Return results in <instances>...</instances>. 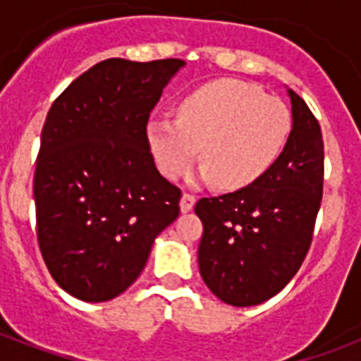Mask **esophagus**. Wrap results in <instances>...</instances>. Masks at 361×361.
I'll list each match as a JSON object with an SVG mask.
<instances>
[{
	"label": "esophagus",
	"instance_id": "esophagus-1",
	"mask_svg": "<svg viewBox=\"0 0 361 361\" xmlns=\"http://www.w3.org/2000/svg\"><path fill=\"white\" fill-rule=\"evenodd\" d=\"M195 202H197V197H195L192 192H183V197H181V202H180L181 212H183V214L191 212L192 206H195Z\"/></svg>",
	"mask_w": 361,
	"mask_h": 361
}]
</instances>
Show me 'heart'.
Wrapping results in <instances>:
<instances>
[{"instance_id":"obj_1","label":"heart","mask_w":361,"mask_h":361,"mask_svg":"<svg viewBox=\"0 0 361 361\" xmlns=\"http://www.w3.org/2000/svg\"><path fill=\"white\" fill-rule=\"evenodd\" d=\"M290 110L281 99L241 80H215L180 99L176 120L147 123L153 161L176 180L191 169L202 147L204 174L223 189L251 185L285 149Z\"/></svg>"}]
</instances>
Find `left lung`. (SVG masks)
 <instances>
[{
  "label": "left lung",
  "mask_w": 361,
  "mask_h": 361,
  "mask_svg": "<svg viewBox=\"0 0 361 361\" xmlns=\"http://www.w3.org/2000/svg\"><path fill=\"white\" fill-rule=\"evenodd\" d=\"M292 130L279 159L251 185L200 198L204 225L198 268L215 296L236 307L257 305L286 286L307 257L324 187L319 120L288 90Z\"/></svg>",
  "instance_id": "obj_1"
}]
</instances>
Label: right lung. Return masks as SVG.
<instances>
[{
    "label": "right lung",
    "mask_w": 361,
    "mask_h": 361,
    "mask_svg": "<svg viewBox=\"0 0 361 361\" xmlns=\"http://www.w3.org/2000/svg\"><path fill=\"white\" fill-rule=\"evenodd\" d=\"M181 65L104 59L48 110L33 176L37 241L54 281L82 302L127 290L180 215L181 189L155 169L147 120Z\"/></svg>",
    "instance_id": "right-lung-1"
}]
</instances>
